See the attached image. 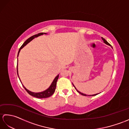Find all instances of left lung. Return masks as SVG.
Segmentation results:
<instances>
[{"mask_svg":"<svg viewBox=\"0 0 129 129\" xmlns=\"http://www.w3.org/2000/svg\"><path fill=\"white\" fill-rule=\"evenodd\" d=\"M101 39H102V40L104 41V43H105V44H107V45H110V44H109L108 42H107V41L105 39H104V38H103V37L102 38H101ZM112 48H113V47H111ZM73 86H74V87H75V89H76V91H77L79 93H80V94H81V95H84V96H87V95H86V94H83V93H82V92H80V91H78V90H77V89H76V87H75V86H74V85L73 84ZM98 94H99V93H98ZM98 94H93V95H87V96H95V95H98Z\"/></svg>","mask_w":129,"mask_h":129,"instance_id":"obj_1","label":"left lung"}]
</instances>
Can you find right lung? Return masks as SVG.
I'll list each match as a JSON object with an SVG mask.
<instances>
[{
  "instance_id": "obj_1",
  "label": "right lung",
  "mask_w": 129,
  "mask_h": 129,
  "mask_svg": "<svg viewBox=\"0 0 129 129\" xmlns=\"http://www.w3.org/2000/svg\"><path fill=\"white\" fill-rule=\"evenodd\" d=\"M43 34H46V33H39L38 34H36V35H33V36H32L31 37H30L29 38H28V39H27L25 42H24L23 43V44L21 45V47L20 48V49H19V51H18V57L19 56V53H20V51L21 49H22L23 47H24L26 44H28L30 42H31V41L34 39V38H37L39 36H40V35H43ZM17 74H18V75H18V64H17ZM59 75H57L55 78H54V80L53 81V82H52L50 86H49L48 88L47 89H46L45 90H44V91H42V92H32V91H29V90L27 89L26 87L24 86L23 85V87H24V89H25L26 90V91L28 92V94H30V95L33 96L34 97H35V98H49L50 97V96H51L52 95H53L54 92H55V89H56V82H57V79H58L59 78ZM19 79H20V78H19ZM20 81L21 83V81L20 80Z\"/></svg>"
}]
</instances>
